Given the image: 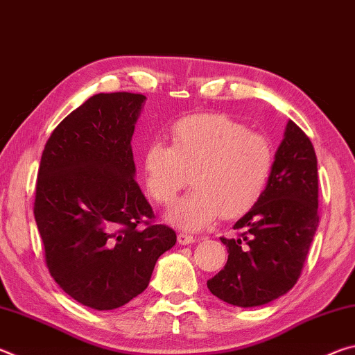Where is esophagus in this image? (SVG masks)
Returning a JSON list of instances; mask_svg holds the SVG:
<instances>
[{"label":"esophagus","mask_w":355,"mask_h":355,"mask_svg":"<svg viewBox=\"0 0 355 355\" xmlns=\"http://www.w3.org/2000/svg\"><path fill=\"white\" fill-rule=\"evenodd\" d=\"M177 239H178V244H182V245H188V244H192L196 241V238L192 236V235H188V233H178V236H177Z\"/></svg>","instance_id":"obj_1"}]
</instances>
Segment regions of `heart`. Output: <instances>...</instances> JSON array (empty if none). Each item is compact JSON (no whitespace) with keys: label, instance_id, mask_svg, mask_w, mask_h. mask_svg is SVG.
Instances as JSON below:
<instances>
[{"label":"heart","instance_id":"obj_1","mask_svg":"<svg viewBox=\"0 0 355 355\" xmlns=\"http://www.w3.org/2000/svg\"><path fill=\"white\" fill-rule=\"evenodd\" d=\"M275 166V150L266 135L224 114H196L172 125L169 146L153 141L144 148L147 192L169 205L189 183L166 220L183 230H200L218 218H238L266 192Z\"/></svg>","mask_w":355,"mask_h":355}]
</instances>
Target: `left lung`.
<instances>
[{"instance_id":"1","label":"left lung","mask_w":355,"mask_h":355,"mask_svg":"<svg viewBox=\"0 0 355 355\" xmlns=\"http://www.w3.org/2000/svg\"><path fill=\"white\" fill-rule=\"evenodd\" d=\"M320 222L318 163L309 136L290 120L275 152L264 196L220 238L228 252L222 271L207 282L216 297L236 307H258L296 285Z\"/></svg>"}]
</instances>
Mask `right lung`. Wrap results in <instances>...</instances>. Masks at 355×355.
<instances>
[{"mask_svg": "<svg viewBox=\"0 0 355 355\" xmlns=\"http://www.w3.org/2000/svg\"><path fill=\"white\" fill-rule=\"evenodd\" d=\"M144 103L142 94L94 95L58 125L42 153L34 218L46 268L94 310L139 296L156 260L177 243L172 228L153 224L135 182L131 137Z\"/></svg>", "mask_w": 355, "mask_h": 355, "instance_id": "obj_1", "label": "right lung"}]
</instances>
